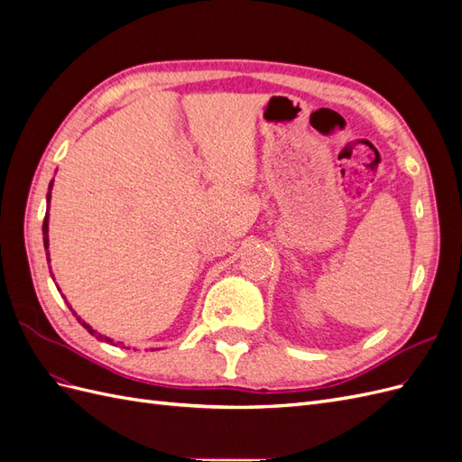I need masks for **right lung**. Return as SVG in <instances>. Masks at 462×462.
I'll list each match as a JSON object with an SVG mask.
<instances>
[{"label":"right lung","instance_id":"right-lung-1","mask_svg":"<svg viewBox=\"0 0 462 462\" xmlns=\"http://www.w3.org/2000/svg\"><path fill=\"white\" fill-rule=\"evenodd\" d=\"M51 185H53V180H51V183H50V190H51ZM48 202H50V192H48ZM42 233H44V246H46V250H48V245H50V241H48V214H46V217H44V226H42ZM46 256H50L48 253H46ZM48 262H50V258H48ZM75 314V312H73ZM77 316V314H75ZM77 319L80 321V324H82V328H87L88 329V333L90 335H96V337L97 339H100V341H106V343H111V339L109 337H104V335H100V333H96L88 324H87V321H82L79 316H77ZM121 345V343H119Z\"/></svg>","mask_w":462,"mask_h":462}]
</instances>
